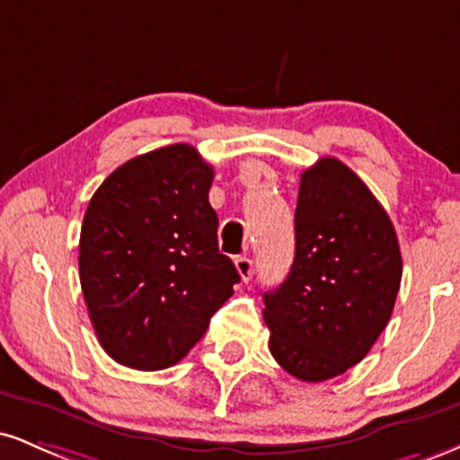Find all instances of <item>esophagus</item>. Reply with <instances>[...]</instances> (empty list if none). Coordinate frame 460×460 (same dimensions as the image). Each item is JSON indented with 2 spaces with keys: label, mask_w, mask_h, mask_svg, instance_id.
Returning a JSON list of instances; mask_svg holds the SVG:
<instances>
[{
  "label": "esophagus",
  "mask_w": 460,
  "mask_h": 460,
  "mask_svg": "<svg viewBox=\"0 0 460 460\" xmlns=\"http://www.w3.org/2000/svg\"><path fill=\"white\" fill-rule=\"evenodd\" d=\"M235 268H237V272H240L242 281H244V283L251 281V277H252V260H251V257H237Z\"/></svg>",
  "instance_id": "34e87169"
}]
</instances>
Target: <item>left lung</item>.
Here are the masks:
<instances>
[{
	"mask_svg": "<svg viewBox=\"0 0 460 460\" xmlns=\"http://www.w3.org/2000/svg\"><path fill=\"white\" fill-rule=\"evenodd\" d=\"M294 231L292 270L263 294L268 348L285 372L322 383L357 366L385 331L402 257L383 205L335 157L300 175Z\"/></svg>",
	"mask_w": 460,
	"mask_h": 460,
	"instance_id": "left-lung-1",
	"label": "left lung"
}]
</instances>
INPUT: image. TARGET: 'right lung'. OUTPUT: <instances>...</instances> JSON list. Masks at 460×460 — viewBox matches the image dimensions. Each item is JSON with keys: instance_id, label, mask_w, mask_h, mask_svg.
I'll use <instances>...</instances> for the list:
<instances>
[{"instance_id": "obj_1", "label": "right lung", "mask_w": 460, "mask_h": 460, "mask_svg": "<svg viewBox=\"0 0 460 460\" xmlns=\"http://www.w3.org/2000/svg\"><path fill=\"white\" fill-rule=\"evenodd\" d=\"M212 181L214 168L179 142L125 162L88 203L79 283L99 344L120 366H175L240 281L218 251Z\"/></svg>"}]
</instances>
